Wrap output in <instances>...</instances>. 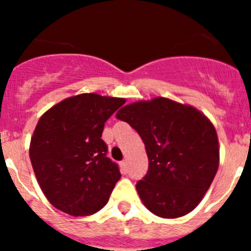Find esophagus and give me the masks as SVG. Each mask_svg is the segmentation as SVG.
<instances>
[{"label": "esophagus", "instance_id": "34e87169", "mask_svg": "<svg viewBox=\"0 0 251 251\" xmlns=\"http://www.w3.org/2000/svg\"><path fill=\"white\" fill-rule=\"evenodd\" d=\"M121 170H122V174H127L128 172V167H127V162L126 161H122L121 162Z\"/></svg>", "mask_w": 251, "mask_h": 251}]
</instances>
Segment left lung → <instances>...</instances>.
I'll use <instances>...</instances> for the list:
<instances>
[{"instance_id":"8db88e82","label":"left lung","mask_w":251,"mask_h":251,"mask_svg":"<svg viewBox=\"0 0 251 251\" xmlns=\"http://www.w3.org/2000/svg\"><path fill=\"white\" fill-rule=\"evenodd\" d=\"M117 118L136 129L146 146L148 171L136 185L146 207L166 219L192 211L219 168L211 122L192 106L166 98L123 106Z\"/></svg>"}]
</instances>
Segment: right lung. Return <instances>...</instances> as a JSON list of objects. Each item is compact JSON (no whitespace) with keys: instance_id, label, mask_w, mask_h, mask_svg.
<instances>
[{"instance_id":"add662e5","label":"right lung","mask_w":251,"mask_h":251,"mask_svg":"<svg viewBox=\"0 0 251 251\" xmlns=\"http://www.w3.org/2000/svg\"><path fill=\"white\" fill-rule=\"evenodd\" d=\"M126 100L80 94L60 101L40 118L31 138L30 159L46 199L73 216L98 212L121 178L106 157L104 124Z\"/></svg>"}]
</instances>
